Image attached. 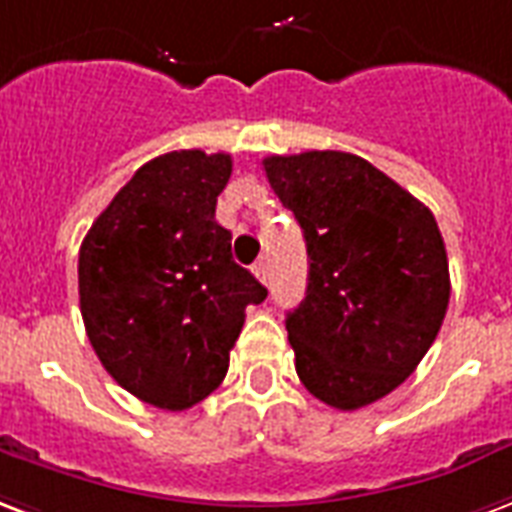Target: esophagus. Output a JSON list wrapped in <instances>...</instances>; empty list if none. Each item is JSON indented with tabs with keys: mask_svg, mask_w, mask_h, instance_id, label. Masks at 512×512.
Returning a JSON list of instances; mask_svg holds the SVG:
<instances>
[{
	"mask_svg": "<svg viewBox=\"0 0 512 512\" xmlns=\"http://www.w3.org/2000/svg\"><path fill=\"white\" fill-rule=\"evenodd\" d=\"M255 276L260 279V282H263V285H266V282H268V263H266V260H260V263H257Z\"/></svg>",
	"mask_w": 512,
	"mask_h": 512,
	"instance_id": "1",
	"label": "esophagus"
}]
</instances>
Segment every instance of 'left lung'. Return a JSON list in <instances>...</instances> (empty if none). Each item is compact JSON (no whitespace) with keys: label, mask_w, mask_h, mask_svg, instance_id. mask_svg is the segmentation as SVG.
I'll return each mask as SVG.
<instances>
[{"label":"left lung","mask_w":512,"mask_h":512,"mask_svg":"<svg viewBox=\"0 0 512 512\" xmlns=\"http://www.w3.org/2000/svg\"><path fill=\"white\" fill-rule=\"evenodd\" d=\"M304 230L306 298L287 314L295 372L314 399L361 410L423 361L450 301L437 219L363 157L304 151L263 160Z\"/></svg>","instance_id":"left-lung-1"}]
</instances>
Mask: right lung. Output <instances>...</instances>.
Returning <instances> with one entry per match:
<instances>
[{
    "label": "right lung",
    "mask_w": 512,
    "mask_h": 512,
    "mask_svg": "<svg viewBox=\"0 0 512 512\" xmlns=\"http://www.w3.org/2000/svg\"><path fill=\"white\" fill-rule=\"evenodd\" d=\"M230 154L170 151L135 170L78 255L86 336L124 391L189 410L225 380L246 306L268 290L233 260L214 219Z\"/></svg>",
    "instance_id": "1"
}]
</instances>
